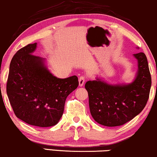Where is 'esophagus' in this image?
<instances>
[{"mask_svg":"<svg viewBox=\"0 0 157 157\" xmlns=\"http://www.w3.org/2000/svg\"><path fill=\"white\" fill-rule=\"evenodd\" d=\"M85 80H86V77L84 76H81L79 77V86H82L84 85Z\"/></svg>","mask_w":157,"mask_h":157,"instance_id":"obj_1","label":"esophagus"}]
</instances>
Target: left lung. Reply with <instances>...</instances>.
<instances>
[{"instance_id":"left-lung-1","label":"left lung","mask_w":157,"mask_h":157,"mask_svg":"<svg viewBox=\"0 0 157 157\" xmlns=\"http://www.w3.org/2000/svg\"><path fill=\"white\" fill-rule=\"evenodd\" d=\"M133 56L137 60V71L130 83L113 85L99 77L86 83L90 114L101 125L126 124L140 113L148 101L151 86L148 60L143 52Z\"/></svg>"}]
</instances>
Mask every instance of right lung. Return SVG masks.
Here are the masks:
<instances>
[{
	"label": "right lung",
	"mask_w": 157,
	"mask_h": 157,
	"mask_svg": "<svg viewBox=\"0 0 157 157\" xmlns=\"http://www.w3.org/2000/svg\"><path fill=\"white\" fill-rule=\"evenodd\" d=\"M37 43L18 50L9 67L6 93L14 114L30 125L57 124L67 97L79 85L77 76L60 79L46 66V59L33 54Z\"/></svg>",
	"instance_id": "right-lung-1"
}]
</instances>
